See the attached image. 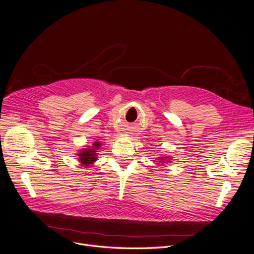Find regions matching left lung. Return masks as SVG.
<instances>
[{"instance_id":"left-lung-1","label":"left lung","mask_w":254,"mask_h":254,"mask_svg":"<svg viewBox=\"0 0 254 254\" xmlns=\"http://www.w3.org/2000/svg\"><path fill=\"white\" fill-rule=\"evenodd\" d=\"M158 160H160L162 163H164L165 161H167V162H170V157H159V159Z\"/></svg>"}]
</instances>
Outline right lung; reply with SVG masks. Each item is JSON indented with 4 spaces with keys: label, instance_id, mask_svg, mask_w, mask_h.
Listing matches in <instances>:
<instances>
[{
    "label": "right lung",
    "instance_id": "add662e5",
    "mask_svg": "<svg viewBox=\"0 0 254 254\" xmlns=\"http://www.w3.org/2000/svg\"><path fill=\"white\" fill-rule=\"evenodd\" d=\"M101 147L99 141H96L93 143L91 149H83L80 150V152L77 154L78 156V161L81 163L82 166L89 167L93 165V163L97 160V150Z\"/></svg>",
    "mask_w": 254,
    "mask_h": 254
}]
</instances>
